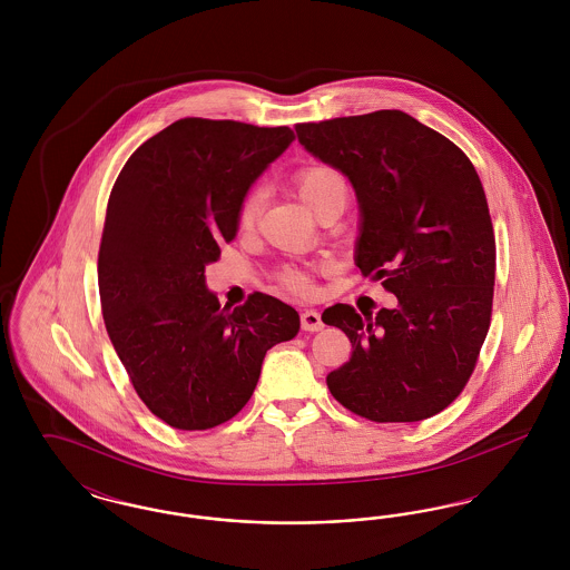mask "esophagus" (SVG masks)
<instances>
[{
	"instance_id": "34e87169",
	"label": "esophagus",
	"mask_w": 570,
	"mask_h": 570,
	"mask_svg": "<svg viewBox=\"0 0 570 570\" xmlns=\"http://www.w3.org/2000/svg\"><path fill=\"white\" fill-rule=\"evenodd\" d=\"M323 326H325L323 325V318H321V314L316 309H305L301 314V328L303 331H321Z\"/></svg>"
}]
</instances>
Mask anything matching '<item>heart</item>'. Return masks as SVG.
<instances>
[{
	"instance_id": "b5f03b06",
	"label": "heart",
	"mask_w": 570,
	"mask_h": 570,
	"mask_svg": "<svg viewBox=\"0 0 570 570\" xmlns=\"http://www.w3.org/2000/svg\"><path fill=\"white\" fill-rule=\"evenodd\" d=\"M295 186H297L298 196L303 198V203L316 214L325 203L333 198H348V181L346 177L326 164H309L298 168L295 175ZM263 200H265V190L263 188H254V190L245 194L244 203L239 207V226L249 228L254 226L256 217L263 209ZM277 282L295 293H309L312 282L309 275L301 272L297 267H282L277 272Z\"/></svg>"
}]
</instances>
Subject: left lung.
I'll return each mask as SVG.
<instances>
[{
  "instance_id": "obj_1",
  "label": "left lung",
  "mask_w": 570,
  "mask_h": 570,
  "mask_svg": "<svg viewBox=\"0 0 570 570\" xmlns=\"http://www.w3.org/2000/svg\"><path fill=\"white\" fill-rule=\"evenodd\" d=\"M295 130L351 179L361 209L354 263L397 297L376 316L326 307L323 323L353 344L326 386L376 423L430 419L463 391L491 323L495 239L483 184L455 142L402 110Z\"/></svg>"
}]
</instances>
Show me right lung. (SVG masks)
I'll return each instance as SVG.
<instances>
[{"mask_svg":"<svg viewBox=\"0 0 570 570\" xmlns=\"http://www.w3.org/2000/svg\"><path fill=\"white\" fill-rule=\"evenodd\" d=\"M293 140L288 126L186 117L145 140L110 190L98 252L105 325L142 404L175 430L233 419L267 351L298 333L279 298L254 293L230 309L205 284L249 186Z\"/></svg>","mask_w":570,"mask_h":570,"instance_id":"add662e5","label":"right lung"}]
</instances>
